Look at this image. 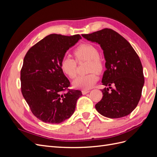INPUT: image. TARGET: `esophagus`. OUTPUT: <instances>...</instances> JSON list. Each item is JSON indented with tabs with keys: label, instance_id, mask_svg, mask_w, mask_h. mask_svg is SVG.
<instances>
[{
	"label": "esophagus",
	"instance_id": "esophagus-1",
	"mask_svg": "<svg viewBox=\"0 0 157 157\" xmlns=\"http://www.w3.org/2000/svg\"><path fill=\"white\" fill-rule=\"evenodd\" d=\"M88 92H90V90H82V93L83 95H85L88 94Z\"/></svg>",
	"mask_w": 157,
	"mask_h": 157
}]
</instances>
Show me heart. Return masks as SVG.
Listing matches in <instances>:
<instances>
[{"mask_svg":"<svg viewBox=\"0 0 157 157\" xmlns=\"http://www.w3.org/2000/svg\"><path fill=\"white\" fill-rule=\"evenodd\" d=\"M75 56L78 61L86 60L89 61L88 69L90 71H96L100 72L103 69V63L99 57V52L93 44L86 43L78 46L74 52ZM61 69L63 73L71 78L75 77L77 74V63L71 57L65 56L61 61ZM98 80V77L95 72L86 75H81L73 82V86L76 88L87 90L92 87Z\"/></svg>","mask_w":157,"mask_h":157,"instance_id":"heart-1","label":"heart"}]
</instances>
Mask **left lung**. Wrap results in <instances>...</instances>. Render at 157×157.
<instances>
[{
    "label": "left lung",
    "mask_w": 157,
    "mask_h": 157,
    "mask_svg": "<svg viewBox=\"0 0 157 157\" xmlns=\"http://www.w3.org/2000/svg\"><path fill=\"white\" fill-rule=\"evenodd\" d=\"M82 37L99 44L105 59L101 83L103 98L96 105L101 115L118 118L126 117L138 104L144 85L143 67L139 56L124 37L111 29H104ZM115 86L113 89L110 86ZM112 89L109 91V88Z\"/></svg>",
    "instance_id": "8db88e82"
}]
</instances>
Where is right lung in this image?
I'll list each match as a JSON object with an SVG mask.
<instances>
[{
	"label": "right lung",
	"mask_w": 157,
	"mask_h": 157,
	"mask_svg": "<svg viewBox=\"0 0 157 157\" xmlns=\"http://www.w3.org/2000/svg\"><path fill=\"white\" fill-rule=\"evenodd\" d=\"M82 37L51 34L27 52L21 70V92L32 113L46 123L59 124L75 112L80 90L64 91L70 85L61 69L65 53Z\"/></svg>",
	"instance_id": "1"
}]
</instances>
